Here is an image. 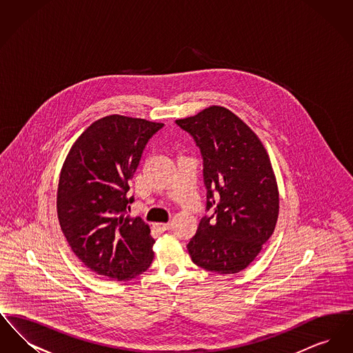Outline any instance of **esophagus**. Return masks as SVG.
<instances>
[{
	"label": "esophagus",
	"instance_id": "1",
	"mask_svg": "<svg viewBox=\"0 0 353 353\" xmlns=\"http://www.w3.org/2000/svg\"><path fill=\"white\" fill-rule=\"evenodd\" d=\"M170 226H172V223L168 222V223H165V222H157V223H153V228L157 230V232H160V233H163V232H167L170 229Z\"/></svg>",
	"mask_w": 353,
	"mask_h": 353
}]
</instances>
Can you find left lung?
<instances>
[{
	"label": "left lung",
	"instance_id": "8db88e82",
	"mask_svg": "<svg viewBox=\"0 0 353 353\" xmlns=\"http://www.w3.org/2000/svg\"><path fill=\"white\" fill-rule=\"evenodd\" d=\"M201 151L206 210L189 241L202 269L235 274L246 269L274 233L279 192L269 154L252 128L225 107L210 105L176 120Z\"/></svg>",
	"mask_w": 353,
	"mask_h": 353
}]
</instances>
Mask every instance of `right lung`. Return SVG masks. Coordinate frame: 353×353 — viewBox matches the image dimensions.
I'll return each mask as SVG.
<instances>
[{"label":"right lung","mask_w":353,"mask_h":353,"mask_svg":"<svg viewBox=\"0 0 353 353\" xmlns=\"http://www.w3.org/2000/svg\"><path fill=\"white\" fill-rule=\"evenodd\" d=\"M163 123L110 115L81 134L61 170L57 212L74 254L98 275L130 281L153 261L150 226L127 214L130 180Z\"/></svg>","instance_id":"1"}]
</instances>
